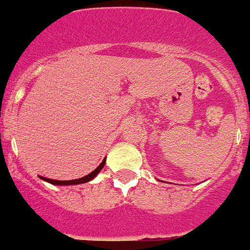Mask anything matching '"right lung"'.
I'll use <instances>...</instances> for the list:
<instances>
[{"label": "right lung", "mask_w": 250, "mask_h": 250, "mask_svg": "<svg viewBox=\"0 0 250 250\" xmlns=\"http://www.w3.org/2000/svg\"><path fill=\"white\" fill-rule=\"evenodd\" d=\"M105 163H106V158L104 159L103 163H101L100 165H99L96 169L94 170V171H91V173L89 174V175L86 176H83V178L80 179H75V180H54V179H47V178H43V176H39L40 179H42V180H45V182L50 183V184H54V185H77V184H85V183L90 182V180H92V179L95 178V176L98 175L99 173L101 171V169H103L104 167H105Z\"/></svg>", "instance_id": "right-lung-1"}]
</instances>
